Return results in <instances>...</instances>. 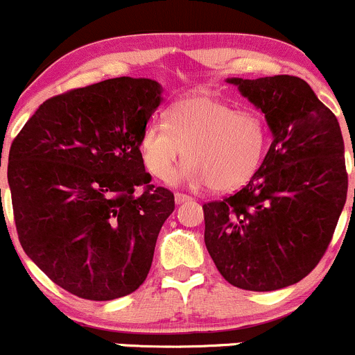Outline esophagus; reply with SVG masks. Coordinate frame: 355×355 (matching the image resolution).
Segmentation results:
<instances>
[{"mask_svg":"<svg viewBox=\"0 0 355 355\" xmlns=\"http://www.w3.org/2000/svg\"><path fill=\"white\" fill-rule=\"evenodd\" d=\"M189 200H191V196H188V195H184V193H176V195H174V202L178 203H184V202H189Z\"/></svg>","mask_w":355,"mask_h":355,"instance_id":"esophagus-1","label":"esophagus"}]
</instances>
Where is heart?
Masks as SVG:
<instances>
[{
  "label": "heart",
  "mask_w": 355,
  "mask_h": 355,
  "mask_svg": "<svg viewBox=\"0 0 355 355\" xmlns=\"http://www.w3.org/2000/svg\"><path fill=\"white\" fill-rule=\"evenodd\" d=\"M268 143V124L259 112L238 110L210 94H191L167 108L166 125H146L139 150L146 171L157 179L173 178L186 152L181 181L230 191L254 178Z\"/></svg>",
  "instance_id": "obj_1"
}]
</instances>
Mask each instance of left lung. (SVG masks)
Here are the masks:
<instances>
[{"label": "left lung", "instance_id": "left-lung-1", "mask_svg": "<svg viewBox=\"0 0 355 355\" xmlns=\"http://www.w3.org/2000/svg\"><path fill=\"white\" fill-rule=\"evenodd\" d=\"M227 83L264 114L272 143L240 191L203 205L205 247L227 283L272 292L324 255L347 200L345 146L335 114L300 77Z\"/></svg>", "mask_w": 355, "mask_h": 355}]
</instances>
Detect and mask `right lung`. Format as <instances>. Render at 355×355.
I'll return each instance as SVG.
<instances>
[{
    "mask_svg": "<svg viewBox=\"0 0 355 355\" xmlns=\"http://www.w3.org/2000/svg\"><path fill=\"white\" fill-rule=\"evenodd\" d=\"M160 101L153 79L101 80L44 101L13 139L8 184L20 245L72 295L114 300L148 276L174 210L173 193L150 184L139 150Z\"/></svg>",
    "mask_w": 355,
    "mask_h": 355,
    "instance_id": "obj_1",
    "label": "right lung"
}]
</instances>
